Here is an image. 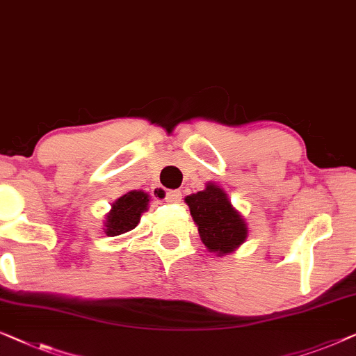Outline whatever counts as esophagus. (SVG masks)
Masks as SVG:
<instances>
[{"instance_id":"34e87169","label":"esophagus","mask_w":356,"mask_h":356,"mask_svg":"<svg viewBox=\"0 0 356 356\" xmlns=\"http://www.w3.org/2000/svg\"><path fill=\"white\" fill-rule=\"evenodd\" d=\"M179 199H181V193L179 191H165V200H168V202H178Z\"/></svg>"}]
</instances>
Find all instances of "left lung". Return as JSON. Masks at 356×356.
<instances>
[{
  "label": "left lung",
  "instance_id": "obj_1",
  "mask_svg": "<svg viewBox=\"0 0 356 356\" xmlns=\"http://www.w3.org/2000/svg\"><path fill=\"white\" fill-rule=\"evenodd\" d=\"M184 200L197 225L200 239L210 252L228 255L245 241L247 223L220 186L209 183L204 191Z\"/></svg>",
  "mask_w": 356,
  "mask_h": 356
}]
</instances>
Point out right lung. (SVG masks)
Returning a JSON list of instances; mask_svg holds the SVG:
<instances>
[{"instance_id": "right-lung-1", "label": "right lung", "mask_w": 356, "mask_h": 356, "mask_svg": "<svg viewBox=\"0 0 356 356\" xmlns=\"http://www.w3.org/2000/svg\"><path fill=\"white\" fill-rule=\"evenodd\" d=\"M149 194L144 191H130L112 204L106 216L104 233L107 236H120L135 229L140 223L141 213L147 210Z\"/></svg>"}]
</instances>
